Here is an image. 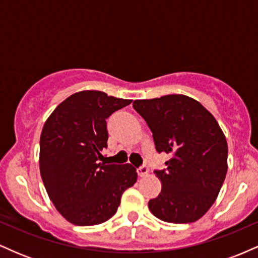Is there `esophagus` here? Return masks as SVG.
Masks as SVG:
<instances>
[{"instance_id": "34e87169", "label": "esophagus", "mask_w": 258, "mask_h": 258, "mask_svg": "<svg viewBox=\"0 0 258 258\" xmlns=\"http://www.w3.org/2000/svg\"><path fill=\"white\" fill-rule=\"evenodd\" d=\"M137 173L139 177H146L147 174L149 173V168H148L146 165H143V166L137 168Z\"/></svg>"}]
</instances>
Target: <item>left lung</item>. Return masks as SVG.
Returning a JSON list of instances; mask_svg holds the SVG:
<instances>
[{
	"instance_id": "1",
	"label": "left lung",
	"mask_w": 258,
	"mask_h": 258,
	"mask_svg": "<svg viewBox=\"0 0 258 258\" xmlns=\"http://www.w3.org/2000/svg\"><path fill=\"white\" fill-rule=\"evenodd\" d=\"M135 110L152 130L159 153L171 156L166 170L154 171L161 191L148 204L168 223H191L214 205L228 170V146L214 115L184 94L137 99Z\"/></svg>"
}]
</instances>
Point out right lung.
<instances>
[{
    "instance_id": "obj_1",
    "label": "right lung",
    "mask_w": 258,
    "mask_h": 258,
    "mask_svg": "<svg viewBox=\"0 0 258 258\" xmlns=\"http://www.w3.org/2000/svg\"><path fill=\"white\" fill-rule=\"evenodd\" d=\"M100 91L76 92L44 122L40 138V172L49 199L67 221L96 226L116 214L121 197L137 182L130 164L106 165V119L131 104Z\"/></svg>"
}]
</instances>
